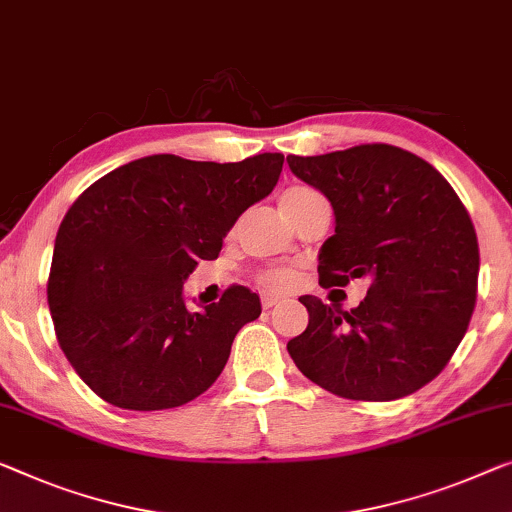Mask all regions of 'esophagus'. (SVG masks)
<instances>
[{
  "label": "esophagus",
  "instance_id": "1",
  "mask_svg": "<svg viewBox=\"0 0 512 512\" xmlns=\"http://www.w3.org/2000/svg\"><path fill=\"white\" fill-rule=\"evenodd\" d=\"M280 299H282V296H278V294H273V292H264V294H262V305H264L266 310H269V308H273V305H278V303H280Z\"/></svg>",
  "mask_w": 512,
  "mask_h": 512
}]
</instances>
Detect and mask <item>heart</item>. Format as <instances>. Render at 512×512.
Returning <instances> with one entry per match:
<instances>
[{
  "label": "heart",
  "mask_w": 512,
  "mask_h": 512,
  "mask_svg": "<svg viewBox=\"0 0 512 512\" xmlns=\"http://www.w3.org/2000/svg\"><path fill=\"white\" fill-rule=\"evenodd\" d=\"M315 195H319L317 190H312L308 186H292L280 195V207L289 218H292V213L299 209L303 202H308L310 197H315ZM296 278L299 276H296L294 269H271L262 276L266 285H271V287H292Z\"/></svg>",
  "instance_id": "heart-1"
}]
</instances>
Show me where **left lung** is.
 Segmentation results:
<instances>
[{
    "label": "left lung",
    "mask_w": 512,
    "mask_h": 512,
    "mask_svg": "<svg viewBox=\"0 0 512 512\" xmlns=\"http://www.w3.org/2000/svg\"><path fill=\"white\" fill-rule=\"evenodd\" d=\"M287 165L333 207L319 282L370 280L349 312L301 296L310 319L287 342L289 356L340 398L416 393L451 361L476 305L480 255L467 209L430 163L391 144L287 156Z\"/></svg>",
    "instance_id": "1"
}]
</instances>
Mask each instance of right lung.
<instances>
[{
  "label": "right lung",
  "mask_w": 512,
  "mask_h": 512,
  "mask_svg": "<svg viewBox=\"0 0 512 512\" xmlns=\"http://www.w3.org/2000/svg\"><path fill=\"white\" fill-rule=\"evenodd\" d=\"M282 154L239 163L156 154L98 179L61 220L48 305L61 352L121 409L181 407L223 372L259 296L234 285L188 310L183 282L280 179Z\"/></svg>",
  "instance_id": "obj_1"
}]
</instances>
